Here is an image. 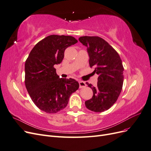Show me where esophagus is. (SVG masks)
I'll return each instance as SVG.
<instances>
[{
  "label": "esophagus",
  "mask_w": 151,
  "mask_h": 151,
  "mask_svg": "<svg viewBox=\"0 0 151 151\" xmlns=\"http://www.w3.org/2000/svg\"><path fill=\"white\" fill-rule=\"evenodd\" d=\"M79 88H86V83L85 82H84V81H79Z\"/></svg>",
  "instance_id": "34e87169"
}]
</instances>
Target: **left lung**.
<instances>
[{
  "instance_id": "left-lung-1",
  "label": "left lung",
  "mask_w": 151,
  "mask_h": 151,
  "mask_svg": "<svg viewBox=\"0 0 151 151\" xmlns=\"http://www.w3.org/2000/svg\"><path fill=\"white\" fill-rule=\"evenodd\" d=\"M79 42L87 47L91 67L98 75L96 86L86 83L93 96L85 102L86 108L94 112H103L112 106L119 96L123 83L122 61L110 45L98 36H81Z\"/></svg>"
}]
</instances>
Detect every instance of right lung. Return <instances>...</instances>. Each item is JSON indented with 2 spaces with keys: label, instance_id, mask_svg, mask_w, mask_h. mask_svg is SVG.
Returning a JSON list of instances; mask_svg holds the SVG:
<instances>
[{
  "label": "right lung",
  "instance_id": "obj_1",
  "mask_svg": "<svg viewBox=\"0 0 151 151\" xmlns=\"http://www.w3.org/2000/svg\"><path fill=\"white\" fill-rule=\"evenodd\" d=\"M77 40L73 36L50 35L32 49L25 62V85L32 101L41 110L55 113L65 108L79 89L74 79L60 78L55 65L62 62L65 49Z\"/></svg>",
  "mask_w": 151,
  "mask_h": 151
}]
</instances>
